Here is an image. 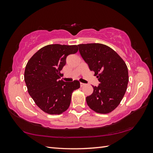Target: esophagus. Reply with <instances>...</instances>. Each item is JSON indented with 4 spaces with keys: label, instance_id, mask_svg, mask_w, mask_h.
<instances>
[{
    "label": "esophagus",
    "instance_id": "34e87169",
    "mask_svg": "<svg viewBox=\"0 0 153 153\" xmlns=\"http://www.w3.org/2000/svg\"><path fill=\"white\" fill-rule=\"evenodd\" d=\"M85 85V84H83V83H80V87H83Z\"/></svg>",
    "mask_w": 153,
    "mask_h": 153
}]
</instances>
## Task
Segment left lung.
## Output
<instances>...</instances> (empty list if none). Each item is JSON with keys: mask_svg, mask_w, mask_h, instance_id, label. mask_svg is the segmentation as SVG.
Returning a JSON list of instances; mask_svg holds the SVG:
<instances>
[{"mask_svg": "<svg viewBox=\"0 0 153 153\" xmlns=\"http://www.w3.org/2000/svg\"><path fill=\"white\" fill-rule=\"evenodd\" d=\"M79 52L100 84L93 86L86 98L88 106L97 113L108 114L119 105L127 89L128 71L121 57L109 47L101 43L78 45Z\"/></svg>", "mask_w": 153, "mask_h": 153, "instance_id": "obj_1", "label": "left lung"}]
</instances>
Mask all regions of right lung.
I'll return each mask as SVG.
<instances>
[{"mask_svg": "<svg viewBox=\"0 0 153 153\" xmlns=\"http://www.w3.org/2000/svg\"><path fill=\"white\" fill-rule=\"evenodd\" d=\"M76 45H48L39 49L27 62L24 80L35 103L49 114H61L69 108L73 91L80 88L77 80H60L66 57L78 52Z\"/></svg>", "mask_w": 153, "mask_h": 153, "instance_id": "add662e5", "label": "right lung"}]
</instances>
